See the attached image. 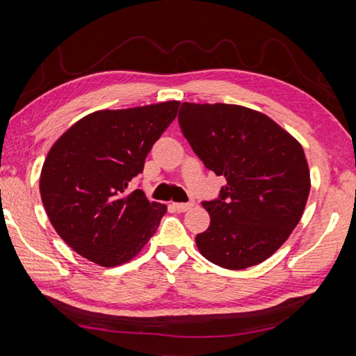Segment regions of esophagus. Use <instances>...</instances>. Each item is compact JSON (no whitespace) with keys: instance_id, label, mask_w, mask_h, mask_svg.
<instances>
[{"instance_id":"34e87169","label":"esophagus","mask_w":356,"mask_h":356,"mask_svg":"<svg viewBox=\"0 0 356 356\" xmlns=\"http://www.w3.org/2000/svg\"><path fill=\"white\" fill-rule=\"evenodd\" d=\"M193 206H195V202H174L172 207L177 210V212H186V210H190Z\"/></svg>"}]
</instances>
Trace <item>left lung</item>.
<instances>
[{
	"mask_svg": "<svg viewBox=\"0 0 356 356\" xmlns=\"http://www.w3.org/2000/svg\"><path fill=\"white\" fill-rule=\"evenodd\" d=\"M179 124L207 170L226 179L218 200L202 202L210 226L196 236L197 250L229 270L264 262L291 236L308 201L301 144L264 113L240 105L184 102Z\"/></svg>",
	"mask_w": 356,
	"mask_h": 356,
	"instance_id": "obj_1",
	"label": "left lung"
}]
</instances>
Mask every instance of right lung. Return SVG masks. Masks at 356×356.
I'll use <instances>...</instances> for the list:
<instances>
[{"label":"right lung","instance_id":"add662e5","mask_svg":"<svg viewBox=\"0 0 356 356\" xmlns=\"http://www.w3.org/2000/svg\"><path fill=\"white\" fill-rule=\"evenodd\" d=\"M180 102L100 110L75 122L48 150L40 197L58 236L102 267L134 259L154 236L166 206L150 202L130 180L143 172L154 143Z\"/></svg>","mask_w":356,"mask_h":356}]
</instances>
